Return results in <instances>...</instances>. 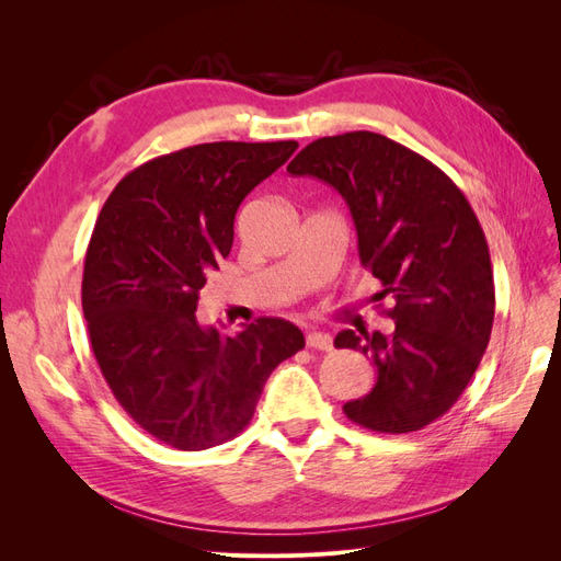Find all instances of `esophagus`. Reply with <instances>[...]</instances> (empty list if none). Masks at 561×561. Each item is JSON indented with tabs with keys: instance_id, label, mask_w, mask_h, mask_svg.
Instances as JSON below:
<instances>
[{
	"instance_id": "obj_1",
	"label": "esophagus",
	"mask_w": 561,
	"mask_h": 561,
	"mask_svg": "<svg viewBox=\"0 0 561 561\" xmlns=\"http://www.w3.org/2000/svg\"><path fill=\"white\" fill-rule=\"evenodd\" d=\"M307 346L316 351H332V336L325 332H309L307 334Z\"/></svg>"
}]
</instances>
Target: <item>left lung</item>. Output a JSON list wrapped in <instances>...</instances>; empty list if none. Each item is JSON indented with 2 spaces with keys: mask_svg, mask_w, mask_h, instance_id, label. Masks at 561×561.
I'll use <instances>...</instances> for the list:
<instances>
[{
  "mask_svg": "<svg viewBox=\"0 0 561 561\" xmlns=\"http://www.w3.org/2000/svg\"><path fill=\"white\" fill-rule=\"evenodd\" d=\"M287 173L344 196L360 264L393 297L396 332H339L377 367V383L344 414L377 433H414L447 414L478 369L494 325V271L484 231L454 180L379 133L353 130L304 147Z\"/></svg>",
  "mask_w": 561,
  "mask_h": 561,
  "instance_id": "8db88e82",
  "label": "left lung"
}]
</instances>
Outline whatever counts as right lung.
<instances>
[{"mask_svg": "<svg viewBox=\"0 0 561 561\" xmlns=\"http://www.w3.org/2000/svg\"><path fill=\"white\" fill-rule=\"evenodd\" d=\"M295 140L206 142L151 159L105 201L87 250L81 307L100 371L159 443L198 451L243 433L262 388L304 334L260 318L236 336L203 328L201 287L233 243L243 198Z\"/></svg>", "mask_w": 561, "mask_h": 561, "instance_id": "1", "label": "right lung"}]
</instances>
